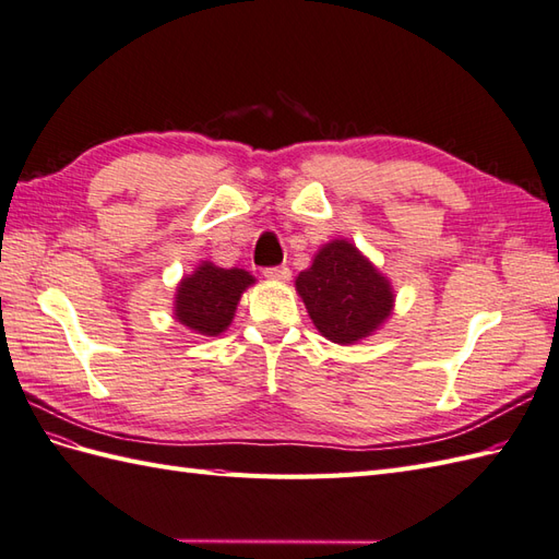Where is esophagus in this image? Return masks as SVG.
<instances>
[{"mask_svg": "<svg viewBox=\"0 0 559 559\" xmlns=\"http://www.w3.org/2000/svg\"><path fill=\"white\" fill-rule=\"evenodd\" d=\"M264 276L269 281L285 283V281H290V269L288 266H269V269H264Z\"/></svg>", "mask_w": 559, "mask_h": 559, "instance_id": "obj_1", "label": "esophagus"}]
</instances>
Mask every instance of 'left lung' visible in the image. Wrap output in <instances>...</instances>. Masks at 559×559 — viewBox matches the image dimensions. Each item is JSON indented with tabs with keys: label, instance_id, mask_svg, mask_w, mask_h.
<instances>
[{
	"label": "left lung",
	"instance_id": "1",
	"mask_svg": "<svg viewBox=\"0 0 559 559\" xmlns=\"http://www.w3.org/2000/svg\"><path fill=\"white\" fill-rule=\"evenodd\" d=\"M295 290L317 331L335 345H356L380 331L396 299L392 281L347 238L319 248Z\"/></svg>",
	"mask_w": 559,
	"mask_h": 559
}]
</instances>
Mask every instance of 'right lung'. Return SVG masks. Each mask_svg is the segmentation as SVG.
<instances>
[{"label":"right lung","mask_w":559,"mask_h":559,"mask_svg":"<svg viewBox=\"0 0 559 559\" xmlns=\"http://www.w3.org/2000/svg\"><path fill=\"white\" fill-rule=\"evenodd\" d=\"M257 278L246 269H222L205 260L177 283L175 319L189 331L217 337L231 325L242 293Z\"/></svg>","instance_id":"obj_1"}]
</instances>
